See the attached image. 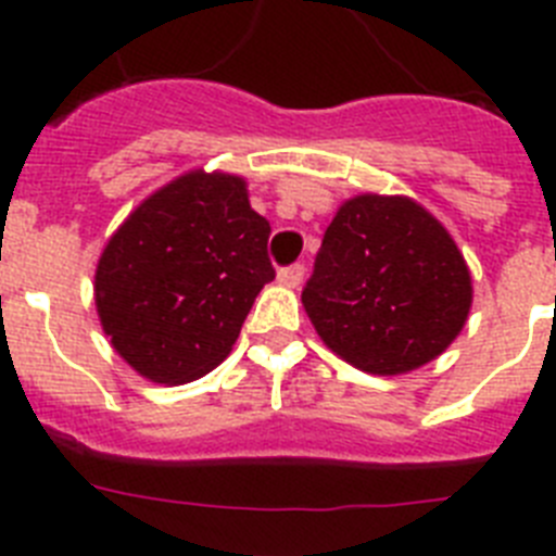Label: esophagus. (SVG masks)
I'll return each mask as SVG.
<instances>
[{
  "instance_id": "obj_1",
  "label": "esophagus",
  "mask_w": 556,
  "mask_h": 556,
  "mask_svg": "<svg viewBox=\"0 0 556 556\" xmlns=\"http://www.w3.org/2000/svg\"><path fill=\"white\" fill-rule=\"evenodd\" d=\"M303 275H306L303 264H289V267H283L278 273V283H283V287H301Z\"/></svg>"
}]
</instances>
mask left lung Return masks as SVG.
Segmentation results:
<instances>
[{"instance_id":"8db88e82","label":"left lung","mask_w":556,"mask_h":556,"mask_svg":"<svg viewBox=\"0 0 556 556\" xmlns=\"http://www.w3.org/2000/svg\"><path fill=\"white\" fill-rule=\"evenodd\" d=\"M470 303V269L448 230L397 194L339 205L303 289L314 331L372 376H401L440 356Z\"/></svg>"}]
</instances>
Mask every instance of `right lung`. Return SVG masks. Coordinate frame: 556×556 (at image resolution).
<instances>
[{
	"mask_svg": "<svg viewBox=\"0 0 556 556\" xmlns=\"http://www.w3.org/2000/svg\"><path fill=\"white\" fill-rule=\"evenodd\" d=\"M267 239L239 175L191 169L161 186L97 264L94 303L113 351L155 384L214 370L275 278Z\"/></svg>",
	"mask_w": 556,
	"mask_h": 556,
	"instance_id": "obj_1",
	"label": "right lung"
}]
</instances>
